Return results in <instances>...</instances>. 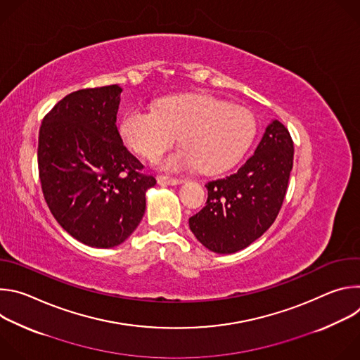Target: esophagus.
<instances>
[{
    "mask_svg": "<svg viewBox=\"0 0 360 360\" xmlns=\"http://www.w3.org/2000/svg\"><path fill=\"white\" fill-rule=\"evenodd\" d=\"M157 181L160 185H178L182 184L184 179L181 178H174V176H165V175H158Z\"/></svg>",
    "mask_w": 360,
    "mask_h": 360,
    "instance_id": "obj_1",
    "label": "esophagus"
}]
</instances>
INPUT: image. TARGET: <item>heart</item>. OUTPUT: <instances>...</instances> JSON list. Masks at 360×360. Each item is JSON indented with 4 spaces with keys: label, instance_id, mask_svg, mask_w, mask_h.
Instances as JSON below:
<instances>
[{
    "label": "heart",
    "instance_id": "1",
    "mask_svg": "<svg viewBox=\"0 0 360 360\" xmlns=\"http://www.w3.org/2000/svg\"><path fill=\"white\" fill-rule=\"evenodd\" d=\"M124 142L153 160L172 148L179 136L185 146L164 161L165 168L222 172L233 167L255 135L253 115L243 107L210 95H181L161 101L157 111L132 108L121 120Z\"/></svg>",
    "mask_w": 360,
    "mask_h": 360
}]
</instances>
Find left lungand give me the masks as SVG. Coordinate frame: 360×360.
I'll list each match as a JSON object with an SVG mask.
<instances>
[{
	"instance_id": "obj_1",
	"label": "left lung",
	"mask_w": 360,
	"mask_h": 360,
	"mask_svg": "<svg viewBox=\"0 0 360 360\" xmlns=\"http://www.w3.org/2000/svg\"><path fill=\"white\" fill-rule=\"evenodd\" d=\"M292 165V136L275 120L238 172L205 185L208 199L203 210L189 218L192 233L217 253H233L249 246L275 222Z\"/></svg>"
}]
</instances>
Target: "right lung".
I'll use <instances>...</instances> for the list:
<instances>
[{
  "instance_id": "1",
  "label": "right lung",
  "mask_w": 360,
  "mask_h": 360,
  "mask_svg": "<svg viewBox=\"0 0 360 360\" xmlns=\"http://www.w3.org/2000/svg\"><path fill=\"white\" fill-rule=\"evenodd\" d=\"M122 88L68 94L42 120L38 172L57 222L92 248H114L139 225L145 192L157 184L124 145L117 128Z\"/></svg>"
}]
</instances>
